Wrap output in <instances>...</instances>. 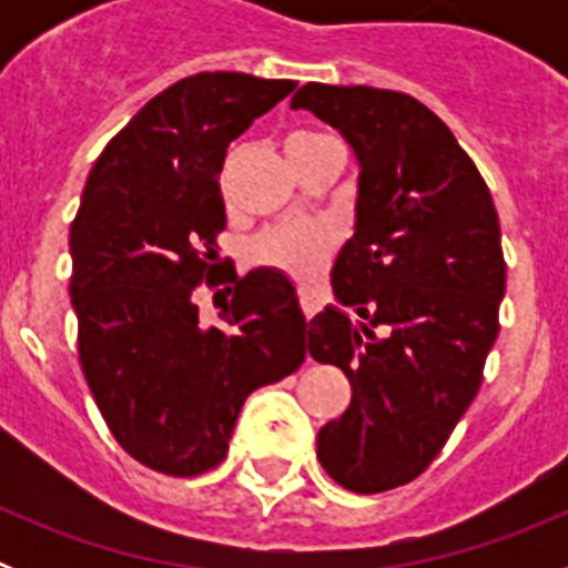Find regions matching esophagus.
Wrapping results in <instances>:
<instances>
[{"instance_id": "1", "label": "esophagus", "mask_w": 568, "mask_h": 568, "mask_svg": "<svg viewBox=\"0 0 568 568\" xmlns=\"http://www.w3.org/2000/svg\"><path fill=\"white\" fill-rule=\"evenodd\" d=\"M298 301H301V310H304V315H307V318H313V315L318 313L321 295L315 293L313 287H298Z\"/></svg>"}]
</instances>
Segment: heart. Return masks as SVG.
Listing matches in <instances>:
<instances>
[{"instance_id":"b5f03b06","label":"heart","mask_w":568,"mask_h":568,"mask_svg":"<svg viewBox=\"0 0 568 568\" xmlns=\"http://www.w3.org/2000/svg\"><path fill=\"white\" fill-rule=\"evenodd\" d=\"M321 139L324 135L298 130V133H290L284 139V150L293 159L298 150L310 148V144L321 142ZM329 250H333V233L324 224L295 222L264 230L250 244V258L261 264V267L281 270V273L295 275V278H313L324 267Z\"/></svg>"}]
</instances>
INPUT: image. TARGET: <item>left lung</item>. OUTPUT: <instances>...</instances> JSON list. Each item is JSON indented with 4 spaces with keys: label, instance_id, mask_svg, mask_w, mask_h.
<instances>
[{
    "label": "left lung",
    "instance_id": "8db88e82",
    "mask_svg": "<svg viewBox=\"0 0 568 568\" xmlns=\"http://www.w3.org/2000/svg\"><path fill=\"white\" fill-rule=\"evenodd\" d=\"M293 108L333 124L361 164L355 235L333 267L341 307L310 321L307 349L353 384L346 413L321 426V466L375 495L418 478L478 395L506 293L498 210L418 99L310 82Z\"/></svg>",
    "mask_w": 568,
    "mask_h": 568
}]
</instances>
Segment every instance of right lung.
<instances>
[{"label":"right lung","instance_id":"obj_1","mask_svg":"<svg viewBox=\"0 0 568 568\" xmlns=\"http://www.w3.org/2000/svg\"><path fill=\"white\" fill-rule=\"evenodd\" d=\"M293 90L224 70L182 79L110 139L84 184L70 227L79 361L119 446L162 475L222 464L247 395L307 355L293 284L235 275L215 253L227 144ZM202 283L229 284L215 328L192 301Z\"/></svg>","mask_w":568,"mask_h":568}]
</instances>
